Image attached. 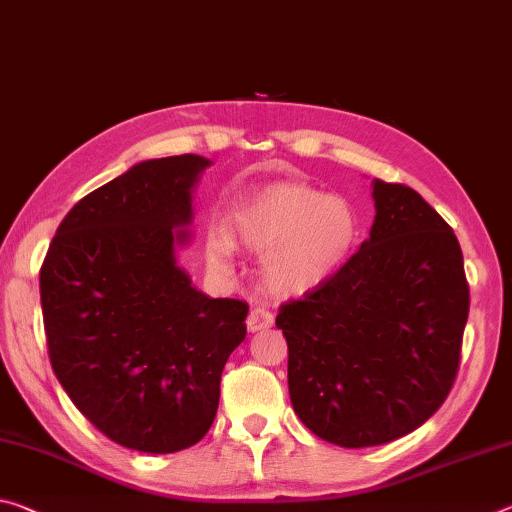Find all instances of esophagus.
<instances>
[{"label":"esophagus","instance_id":"34e87169","mask_svg":"<svg viewBox=\"0 0 512 512\" xmlns=\"http://www.w3.org/2000/svg\"><path fill=\"white\" fill-rule=\"evenodd\" d=\"M246 326L250 332H257V330H266L273 326V314L266 310V307H253L246 319Z\"/></svg>","mask_w":512,"mask_h":512}]
</instances>
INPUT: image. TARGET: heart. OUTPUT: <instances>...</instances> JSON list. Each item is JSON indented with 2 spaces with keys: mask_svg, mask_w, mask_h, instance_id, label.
I'll return each instance as SVG.
<instances>
[{
  "mask_svg": "<svg viewBox=\"0 0 512 512\" xmlns=\"http://www.w3.org/2000/svg\"><path fill=\"white\" fill-rule=\"evenodd\" d=\"M264 255L262 278L273 294H305L335 275L358 239V218L344 198L300 184H273L241 200L230 214V234L212 227L205 257L230 271L234 242Z\"/></svg>",
  "mask_w": 512,
  "mask_h": 512,
  "instance_id": "heart-1",
  "label": "heart"
}]
</instances>
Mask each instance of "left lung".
Instances as JSON below:
<instances>
[{
	"instance_id": "1",
	"label": "left lung",
	"mask_w": 512,
	"mask_h": 512,
	"mask_svg": "<svg viewBox=\"0 0 512 512\" xmlns=\"http://www.w3.org/2000/svg\"><path fill=\"white\" fill-rule=\"evenodd\" d=\"M373 202L358 253L275 316L296 415L346 449L394 442L435 415L458 376L469 314L449 223L405 184L373 180Z\"/></svg>"
}]
</instances>
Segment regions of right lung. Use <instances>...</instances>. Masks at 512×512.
<instances>
[{
  "instance_id": "1",
  "label": "right lung",
  "mask_w": 512,
  "mask_h": 512,
  "mask_svg": "<svg viewBox=\"0 0 512 512\" xmlns=\"http://www.w3.org/2000/svg\"><path fill=\"white\" fill-rule=\"evenodd\" d=\"M209 161H141L81 198L40 266L52 369L97 431L143 453L198 444L221 373L246 337L248 305L209 298L175 262L191 189Z\"/></svg>"
}]
</instances>
